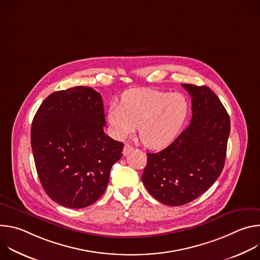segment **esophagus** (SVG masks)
I'll return each mask as SVG.
<instances>
[{"label": "esophagus", "mask_w": 260, "mask_h": 260, "mask_svg": "<svg viewBox=\"0 0 260 260\" xmlns=\"http://www.w3.org/2000/svg\"><path fill=\"white\" fill-rule=\"evenodd\" d=\"M132 151H134V147L131 146L129 144H125L123 147V155H127Z\"/></svg>", "instance_id": "esophagus-1"}]
</instances>
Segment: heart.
<instances>
[{
  "mask_svg": "<svg viewBox=\"0 0 260 260\" xmlns=\"http://www.w3.org/2000/svg\"><path fill=\"white\" fill-rule=\"evenodd\" d=\"M189 104L182 93L134 88L123 93L121 105L111 104L108 121L118 139L133 135L150 149H162L179 136L187 119Z\"/></svg>",
  "mask_w": 260,
  "mask_h": 260,
  "instance_id": "obj_1",
  "label": "heart"
}]
</instances>
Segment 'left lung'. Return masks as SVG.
<instances>
[{
    "label": "left lung",
    "instance_id": "8db88e82",
    "mask_svg": "<svg viewBox=\"0 0 260 260\" xmlns=\"http://www.w3.org/2000/svg\"><path fill=\"white\" fill-rule=\"evenodd\" d=\"M191 96L189 125L166 149L147 153L142 181L158 202L188 204L206 192L223 170L231 120L208 86L182 84Z\"/></svg>",
    "mask_w": 260,
    "mask_h": 260
}]
</instances>
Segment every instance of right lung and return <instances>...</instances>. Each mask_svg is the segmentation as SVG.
<instances>
[{
  "instance_id": "obj_1",
  "label": "right lung",
  "mask_w": 260,
  "mask_h": 260,
  "mask_svg": "<svg viewBox=\"0 0 260 260\" xmlns=\"http://www.w3.org/2000/svg\"><path fill=\"white\" fill-rule=\"evenodd\" d=\"M101 94L75 86L48 95L32 119L30 144L42 187L60 206L81 209L105 192L123 143L104 132Z\"/></svg>"
}]
</instances>
